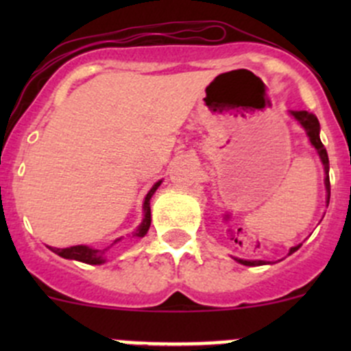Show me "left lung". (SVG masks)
<instances>
[{
	"instance_id": "left-lung-1",
	"label": "left lung",
	"mask_w": 351,
	"mask_h": 351,
	"mask_svg": "<svg viewBox=\"0 0 351 351\" xmlns=\"http://www.w3.org/2000/svg\"><path fill=\"white\" fill-rule=\"evenodd\" d=\"M290 115L293 117V119L297 120V122L300 123V125L304 127V130H306L307 137H309L311 144H313L314 147H316L317 154H319L321 161H323V166H324V173H326V178H324V185H326V190H328V204H329V159H328V153H326V147L323 146V143H321V137H319V120H317L316 115H313V113L306 112V110H300V112H290ZM300 247L299 246H293L290 247V253L292 254L293 251H297ZM236 260L239 261V263L246 265V267H254V265H265V261L261 260H239V258H236Z\"/></svg>"
}]
</instances>
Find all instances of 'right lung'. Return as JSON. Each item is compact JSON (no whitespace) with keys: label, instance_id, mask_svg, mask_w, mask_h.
Listing matches in <instances>:
<instances>
[{"label":"right lung","instance_id":"obj_1","mask_svg":"<svg viewBox=\"0 0 351 351\" xmlns=\"http://www.w3.org/2000/svg\"><path fill=\"white\" fill-rule=\"evenodd\" d=\"M161 185V182L154 183L153 189L147 192L146 198H144V219L143 222H141L139 228L136 229V231L132 232V236H137V238H143V236L147 234V231H149V226H151V197L154 195V192L158 190V186ZM120 239H115L113 244L119 243ZM52 251H54L56 254H59V256L62 258H67V260H76V261H83V263H88V265H101L105 263V251L107 250H95V247H90V246H83V244H77V246H69V247H51Z\"/></svg>","mask_w":351,"mask_h":351}]
</instances>
